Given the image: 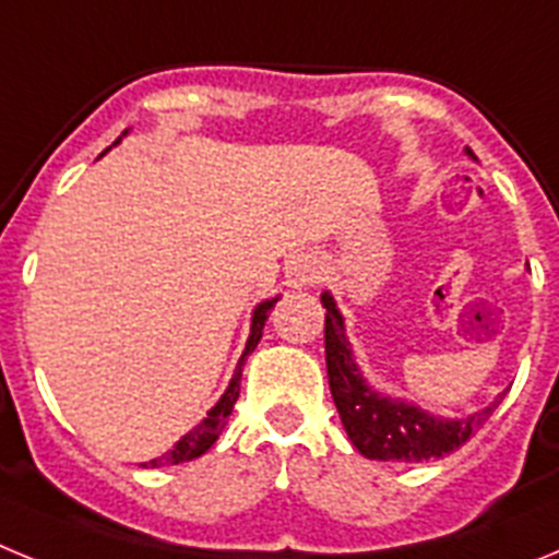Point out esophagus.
Here are the masks:
<instances>
[{"label":"esophagus","mask_w":559,"mask_h":559,"mask_svg":"<svg viewBox=\"0 0 559 559\" xmlns=\"http://www.w3.org/2000/svg\"><path fill=\"white\" fill-rule=\"evenodd\" d=\"M319 271H322V263L316 257H299L290 265V276H294L296 285H310L319 280Z\"/></svg>","instance_id":"obj_1"}]
</instances>
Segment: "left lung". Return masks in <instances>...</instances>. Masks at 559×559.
Listing matches in <instances>:
<instances>
[{"label":"left lung","mask_w":559,"mask_h":559,"mask_svg":"<svg viewBox=\"0 0 559 559\" xmlns=\"http://www.w3.org/2000/svg\"><path fill=\"white\" fill-rule=\"evenodd\" d=\"M322 305L328 308L324 355H328L330 392L344 431L353 439L360 456L378 462H428L445 456L462 448L503 400V394H498L490 406H484L471 417L445 419L423 412L414 403L374 392L355 364L353 347L344 333V316L338 313L335 299L328 290L322 294Z\"/></svg>","instance_id":"obj_1"}]
</instances>
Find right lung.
<instances>
[{"label":"right lung","mask_w":559,"mask_h":559,"mask_svg":"<svg viewBox=\"0 0 559 559\" xmlns=\"http://www.w3.org/2000/svg\"><path fill=\"white\" fill-rule=\"evenodd\" d=\"M276 299H280V296H274V299H265V302L257 305L254 313H251L249 341H246V349H243V355H240V364H237L235 374H231V380H229V386H226V392L221 394L218 403H215V406L206 412V417L201 419L199 426L192 428V431H187L185 437H181L179 442L170 448V451L162 453V456H156V459H151V462H145L142 467H165V464L192 462V459H199L201 453H206L212 445H215V439L221 437V431H224V426H226V419H229L231 408H235L237 394H240V374H243L246 355L254 353V347L260 344V338H263L265 319H269V313H271V308L276 305Z\"/></svg>","instance_id":"add662e5"}]
</instances>
